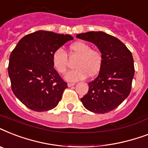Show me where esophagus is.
I'll use <instances>...</instances> for the list:
<instances>
[{
  "label": "esophagus",
  "mask_w": 148,
  "mask_h": 148,
  "mask_svg": "<svg viewBox=\"0 0 148 148\" xmlns=\"http://www.w3.org/2000/svg\"><path fill=\"white\" fill-rule=\"evenodd\" d=\"M75 85V84L74 83H68L67 84V86L68 87H72V86H74Z\"/></svg>",
  "instance_id": "34e87169"
}]
</instances>
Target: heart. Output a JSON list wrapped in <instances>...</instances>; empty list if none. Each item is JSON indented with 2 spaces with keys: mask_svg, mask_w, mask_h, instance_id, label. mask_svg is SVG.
Returning <instances> with one entry per match:
<instances>
[{
  "mask_svg": "<svg viewBox=\"0 0 148 148\" xmlns=\"http://www.w3.org/2000/svg\"><path fill=\"white\" fill-rule=\"evenodd\" d=\"M71 56H78L75 62V69L70 71L65 76L68 81L83 80L89 74L90 77L97 75L103 64V57L99 51L92 49L89 44L84 41H77L70 45ZM52 64L59 74H64L68 65V56L62 48H58L52 54Z\"/></svg>",
  "mask_w": 148,
  "mask_h": 148,
  "instance_id": "heart-1",
  "label": "heart"
}]
</instances>
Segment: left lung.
<instances>
[{
	"instance_id": "left-lung-1",
	"label": "left lung",
	"mask_w": 148,
	"mask_h": 148,
	"mask_svg": "<svg viewBox=\"0 0 148 148\" xmlns=\"http://www.w3.org/2000/svg\"><path fill=\"white\" fill-rule=\"evenodd\" d=\"M77 38L95 44L103 57L98 76L88 83L89 89L81 102L91 112H110L131 93L134 75L132 53L119 39L102 31L79 34Z\"/></svg>"
}]
</instances>
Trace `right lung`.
Instances as JSON below:
<instances>
[{"instance_id":"1","label":"right lung","mask_w":148,"mask_h":148,"mask_svg":"<svg viewBox=\"0 0 148 148\" xmlns=\"http://www.w3.org/2000/svg\"><path fill=\"white\" fill-rule=\"evenodd\" d=\"M69 34L38 31L24 36L10 55L8 74L13 93L34 111H47L58 105L67 84L52 64L53 51L68 40Z\"/></svg>"}]
</instances>
